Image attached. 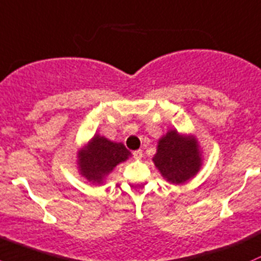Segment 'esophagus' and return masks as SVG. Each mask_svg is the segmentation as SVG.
I'll use <instances>...</instances> for the list:
<instances>
[{"instance_id":"esophagus-1","label":"esophagus","mask_w":261,"mask_h":261,"mask_svg":"<svg viewBox=\"0 0 261 261\" xmlns=\"http://www.w3.org/2000/svg\"><path fill=\"white\" fill-rule=\"evenodd\" d=\"M143 156V152L141 149L139 150H136V152H133V158L134 159H142Z\"/></svg>"}]
</instances>
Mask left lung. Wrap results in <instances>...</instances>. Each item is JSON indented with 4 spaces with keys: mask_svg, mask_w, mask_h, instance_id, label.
Listing matches in <instances>:
<instances>
[{
    "mask_svg": "<svg viewBox=\"0 0 261 261\" xmlns=\"http://www.w3.org/2000/svg\"><path fill=\"white\" fill-rule=\"evenodd\" d=\"M152 161L162 176L172 184H183L194 178L203 165L197 138L176 129L168 130L159 139Z\"/></svg>",
    "mask_w": 261,
    "mask_h": 261,
    "instance_id": "8db88e82",
    "label": "left lung"
}]
</instances>
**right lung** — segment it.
I'll return each mask as SVG.
<instances>
[{"label": "right lung", "mask_w": 261, "mask_h": 261, "mask_svg": "<svg viewBox=\"0 0 261 261\" xmlns=\"http://www.w3.org/2000/svg\"><path fill=\"white\" fill-rule=\"evenodd\" d=\"M129 156L130 152L123 143L112 142L106 137L94 134L77 154L78 172L88 181L103 184L109 173Z\"/></svg>", "instance_id": "obj_1"}]
</instances>
